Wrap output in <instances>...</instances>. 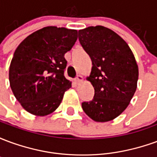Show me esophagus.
<instances>
[{"label":"esophagus","instance_id":"esophagus-1","mask_svg":"<svg viewBox=\"0 0 157 157\" xmlns=\"http://www.w3.org/2000/svg\"><path fill=\"white\" fill-rule=\"evenodd\" d=\"M84 81V78H83V76L82 75H78L76 78H75V82L77 83V84H80V83H82V82Z\"/></svg>","mask_w":157,"mask_h":157}]
</instances>
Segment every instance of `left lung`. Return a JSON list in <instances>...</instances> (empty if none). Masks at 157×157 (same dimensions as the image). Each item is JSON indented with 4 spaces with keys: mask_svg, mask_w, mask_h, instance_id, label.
<instances>
[{
    "mask_svg": "<svg viewBox=\"0 0 157 157\" xmlns=\"http://www.w3.org/2000/svg\"><path fill=\"white\" fill-rule=\"evenodd\" d=\"M78 39L92 59L86 80L95 91L92 101L82 102V109L94 121H111L127 109L137 88L135 55L120 36L103 26L79 30Z\"/></svg>",
    "mask_w": 157,
    "mask_h": 157,
    "instance_id": "obj_1",
    "label": "left lung"
}]
</instances>
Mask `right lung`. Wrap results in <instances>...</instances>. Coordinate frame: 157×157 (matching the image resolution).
Segmentation results:
<instances>
[{
	"mask_svg": "<svg viewBox=\"0 0 157 157\" xmlns=\"http://www.w3.org/2000/svg\"><path fill=\"white\" fill-rule=\"evenodd\" d=\"M77 40V30L48 26L17 46L9 69L13 94L27 112L46 116L61 103L71 82L64 76L65 54Z\"/></svg>",
	"mask_w": 157,
	"mask_h": 157,
	"instance_id": "obj_1",
	"label": "right lung"
}]
</instances>
